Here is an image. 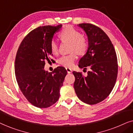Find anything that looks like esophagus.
<instances>
[{"label":"esophagus","instance_id":"esophagus-1","mask_svg":"<svg viewBox=\"0 0 133 133\" xmlns=\"http://www.w3.org/2000/svg\"><path fill=\"white\" fill-rule=\"evenodd\" d=\"M66 70L68 74H70L72 72V70L70 68H66Z\"/></svg>","mask_w":133,"mask_h":133}]
</instances>
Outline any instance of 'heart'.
<instances>
[{"label": "heart", "instance_id": "1", "mask_svg": "<svg viewBox=\"0 0 133 133\" xmlns=\"http://www.w3.org/2000/svg\"><path fill=\"white\" fill-rule=\"evenodd\" d=\"M59 37L62 42H70V54L61 56L58 59V63L65 67H71L73 66L74 62L77 58V53L79 55H84L88 48V43L87 40L82 36L79 31L71 26L65 27L60 32ZM51 51L56 54L59 51V45L57 41L52 39L50 44Z\"/></svg>", "mask_w": 133, "mask_h": 133}]
</instances>
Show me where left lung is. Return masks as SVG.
<instances>
[{
    "instance_id": "left-lung-1",
    "label": "left lung",
    "mask_w": 133,
    "mask_h": 133,
    "mask_svg": "<svg viewBox=\"0 0 133 133\" xmlns=\"http://www.w3.org/2000/svg\"><path fill=\"white\" fill-rule=\"evenodd\" d=\"M88 36V48L80 59L79 66L90 71L84 76L73 71L74 88L79 99L94 105L106 99L115 85L118 72L117 58L112 43L103 31L91 23H81Z\"/></svg>"
}]
</instances>
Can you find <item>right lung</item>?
Instances as JSON below:
<instances>
[{
  "mask_svg": "<svg viewBox=\"0 0 133 133\" xmlns=\"http://www.w3.org/2000/svg\"><path fill=\"white\" fill-rule=\"evenodd\" d=\"M62 25L39 26L25 36L18 48L15 74L20 90L29 102L37 108H48L59 99L67 71L58 66L53 71L44 70L45 62H52L50 44Z\"/></svg>",
  "mask_w": 133,
  "mask_h": 133,
  "instance_id": "add662e5",
  "label": "right lung"
}]
</instances>
